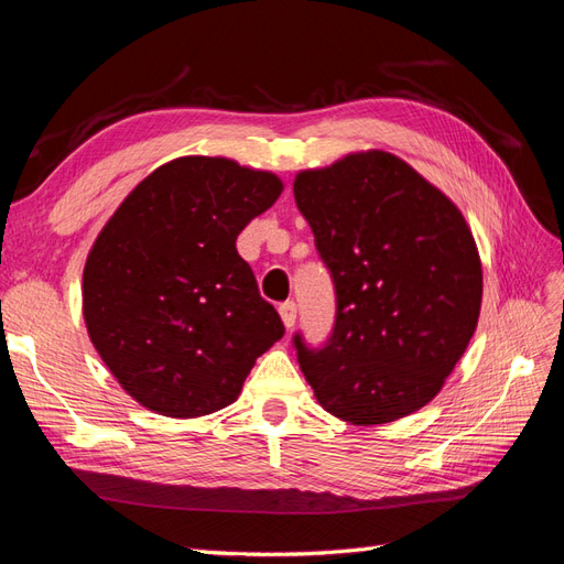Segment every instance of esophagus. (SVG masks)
Segmentation results:
<instances>
[{
    "label": "esophagus",
    "instance_id": "34e87169",
    "mask_svg": "<svg viewBox=\"0 0 564 564\" xmlns=\"http://www.w3.org/2000/svg\"><path fill=\"white\" fill-rule=\"evenodd\" d=\"M279 314L283 318V326L291 330L295 326V318H297V304L295 302H283L279 307Z\"/></svg>",
    "mask_w": 564,
    "mask_h": 564
}]
</instances>
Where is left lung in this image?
I'll list each match as a JSON object with an SVG mask.
<instances>
[{"instance_id": "left-lung-1", "label": "left lung", "mask_w": 564, "mask_h": 564, "mask_svg": "<svg viewBox=\"0 0 564 564\" xmlns=\"http://www.w3.org/2000/svg\"><path fill=\"white\" fill-rule=\"evenodd\" d=\"M295 203L333 273L335 330L297 361L324 411L382 425L440 394L481 310V260L456 203L388 151L302 170Z\"/></svg>"}]
</instances>
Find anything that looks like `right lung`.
Here are the masks:
<instances>
[{
    "label": "right lung",
    "instance_id": "add662e5",
    "mask_svg": "<svg viewBox=\"0 0 564 564\" xmlns=\"http://www.w3.org/2000/svg\"><path fill=\"white\" fill-rule=\"evenodd\" d=\"M279 174L182 155L139 182L104 224L83 271V316L137 404L200 417L234 404L285 328L236 250L279 200Z\"/></svg>",
    "mask_w": 564,
    "mask_h": 564
}]
</instances>
